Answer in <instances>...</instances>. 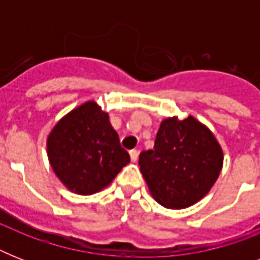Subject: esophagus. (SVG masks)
Returning a JSON list of instances; mask_svg holds the SVG:
<instances>
[{
    "mask_svg": "<svg viewBox=\"0 0 260 260\" xmlns=\"http://www.w3.org/2000/svg\"><path fill=\"white\" fill-rule=\"evenodd\" d=\"M129 155H131V160H132V162H136L139 158V151L134 148V150L129 151Z\"/></svg>",
    "mask_w": 260,
    "mask_h": 260,
    "instance_id": "esophagus-1",
    "label": "esophagus"
}]
</instances>
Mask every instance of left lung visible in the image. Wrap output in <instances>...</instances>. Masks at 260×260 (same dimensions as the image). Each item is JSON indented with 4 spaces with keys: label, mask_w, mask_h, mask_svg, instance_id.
<instances>
[{
    "label": "left lung",
    "mask_w": 260,
    "mask_h": 260,
    "mask_svg": "<svg viewBox=\"0 0 260 260\" xmlns=\"http://www.w3.org/2000/svg\"><path fill=\"white\" fill-rule=\"evenodd\" d=\"M139 166L152 197L170 209L198 202L222 167V151L213 134L189 116L162 121L154 150L142 151Z\"/></svg>",
    "instance_id": "8db88e82"
}]
</instances>
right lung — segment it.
I'll return each mask as SVG.
<instances>
[{
  "label": "right lung",
  "mask_w": 260,
  "mask_h": 260,
  "mask_svg": "<svg viewBox=\"0 0 260 260\" xmlns=\"http://www.w3.org/2000/svg\"><path fill=\"white\" fill-rule=\"evenodd\" d=\"M47 151L59 179L71 191L85 196L106 187L131 160L108 113L93 101L70 112L55 125Z\"/></svg>",
  "instance_id": "obj_1"
}]
</instances>
